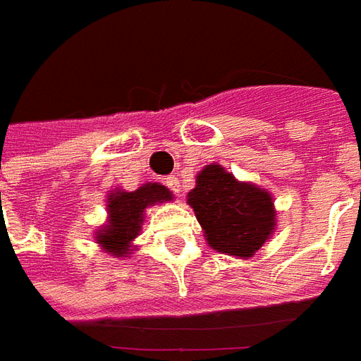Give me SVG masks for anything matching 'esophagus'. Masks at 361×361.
<instances>
[{"label": "esophagus", "mask_w": 361, "mask_h": 361, "mask_svg": "<svg viewBox=\"0 0 361 361\" xmlns=\"http://www.w3.org/2000/svg\"><path fill=\"white\" fill-rule=\"evenodd\" d=\"M165 184H167V188L175 192V194H178V192H180V183H178V178L175 177V175H171V177H167Z\"/></svg>", "instance_id": "esophagus-1"}]
</instances>
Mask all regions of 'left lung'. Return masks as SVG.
I'll list each match as a JSON object with an SVG mask.
<instances>
[{
  "mask_svg": "<svg viewBox=\"0 0 361 361\" xmlns=\"http://www.w3.org/2000/svg\"><path fill=\"white\" fill-rule=\"evenodd\" d=\"M186 200L207 244L227 256L252 257L275 233L277 212L269 192L236 180L215 163L200 171Z\"/></svg>",
  "mask_w": 361,
  "mask_h": 361,
  "instance_id": "1",
  "label": "left lung"
}]
</instances>
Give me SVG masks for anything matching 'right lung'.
<instances>
[{
	"instance_id": "1",
	"label": "right lung",
	"mask_w": 361,
	"mask_h": 361,
	"mask_svg": "<svg viewBox=\"0 0 361 361\" xmlns=\"http://www.w3.org/2000/svg\"><path fill=\"white\" fill-rule=\"evenodd\" d=\"M173 192L159 183H148L138 190H113L107 196L105 225L96 233V242L107 254L115 257H128L133 252V240L140 235L146 207L171 202Z\"/></svg>"
}]
</instances>
